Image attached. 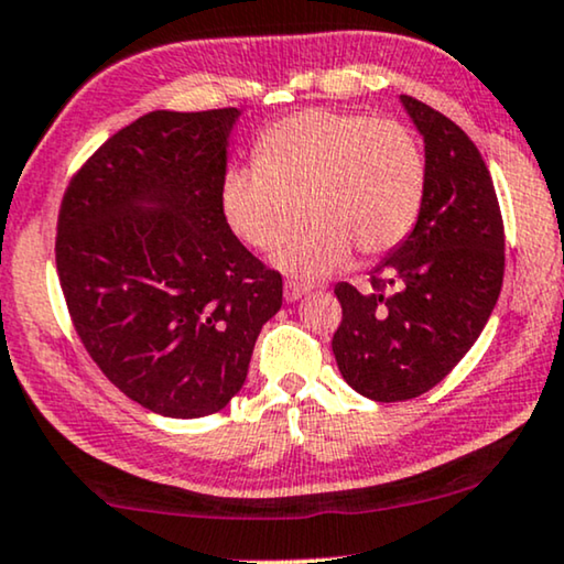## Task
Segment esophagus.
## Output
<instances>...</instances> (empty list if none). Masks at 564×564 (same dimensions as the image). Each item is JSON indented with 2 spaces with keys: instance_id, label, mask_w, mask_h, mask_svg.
Returning a JSON list of instances; mask_svg holds the SVG:
<instances>
[{
  "instance_id": "esophagus-1",
  "label": "esophagus",
  "mask_w": 564,
  "mask_h": 564,
  "mask_svg": "<svg viewBox=\"0 0 564 564\" xmlns=\"http://www.w3.org/2000/svg\"><path fill=\"white\" fill-rule=\"evenodd\" d=\"M306 294H310V289L306 286H296V283H286V286H283V299H286L289 304L299 302V299H304Z\"/></svg>"
}]
</instances>
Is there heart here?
Segmentation results:
<instances>
[{
    "mask_svg": "<svg viewBox=\"0 0 564 564\" xmlns=\"http://www.w3.org/2000/svg\"><path fill=\"white\" fill-rule=\"evenodd\" d=\"M258 164L221 180V216L252 250L281 242L304 200L310 229L273 254V268L296 283H317L360 254L404 242L425 200V154L397 120L312 108L278 120L254 147Z\"/></svg>",
    "mask_w": 564,
    "mask_h": 564,
    "instance_id": "obj_1",
    "label": "heart"
}]
</instances>
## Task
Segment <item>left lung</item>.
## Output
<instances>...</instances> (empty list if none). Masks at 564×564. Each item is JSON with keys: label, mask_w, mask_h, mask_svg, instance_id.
I'll return each mask as SVG.
<instances>
[{"label": "left lung", "mask_w": 564, "mask_h": 564, "mask_svg": "<svg viewBox=\"0 0 564 564\" xmlns=\"http://www.w3.org/2000/svg\"><path fill=\"white\" fill-rule=\"evenodd\" d=\"M400 102L425 147L423 212L373 268V291L335 286L343 306L333 337L337 369L373 402L420 397L467 356L506 268L498 195L477 147L431 105L408 95Z\"/></svg>", "instance_id": "obj_1"}]
</instances>
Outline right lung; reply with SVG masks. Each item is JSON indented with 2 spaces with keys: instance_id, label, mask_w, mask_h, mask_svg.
Segmentation results:
<instances>
[{
  "instance_id": "1",
  "label": "right lung",
  "mask_w": 564,
  "mask_h": 564,
  "mask_svg": "<svg viewBox=\"0 0 564 564\" xmlns=\"http://www.w3.org/2000/svg\"><path fill=\"white\" fill-rule=\"evenodd\" d=\"M239 108L154 110L66 187L56 268L105 377L164 417H204L242 389L283 281L221 216Z\"/></svg>"
}]
</instances>
